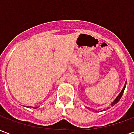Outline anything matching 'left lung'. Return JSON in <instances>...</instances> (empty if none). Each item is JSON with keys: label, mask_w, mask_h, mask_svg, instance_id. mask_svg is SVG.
Returning <instances> with one entry per match:
<instances>
[{"label": "left lung", "mask_w": 134, "mask_h": 134, "mask_svg": "<svg viewBox=\"0 0 134 134\" xmlns=\"http://www.w3.org/2000/svg\"><path fill=\"white\" fill-rule=\"evenodd\" d=\"M126 84H125V85H124V88L122 89V90H121V92L120 93H119V95H118V96H117V98L114 100V101L112 103L110 104V107H111V106H113V105H115V104L117 103H118V101L120 100V99L121 98V97H122V96H123V94H124V90H125V87H126ZM109 108V107H108ZM105 109H103V110H100V111H97V110H96V112L97 113H98V112H101V111H103V110H105Z\"/></svg>", "instance_id": "1"}]
</instances>
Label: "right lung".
Listing matches in <instances>:
<instances>
[{
  "instance_id": "add662e5",
  "label": "right lung",
  "mask_w": 134,
  "mask_h": 134,
  "mask_svg": "<svg viewBox=\"0 0 134 134\" xmlns=\"http://www.w3.org/2000/svg\"><path fill=\"white\" fill-rule=\"evenodd\" d=\"M28 108H29V106H28ZM38 108V107H36V108Z\"/></svg>"
}]
</instances>
